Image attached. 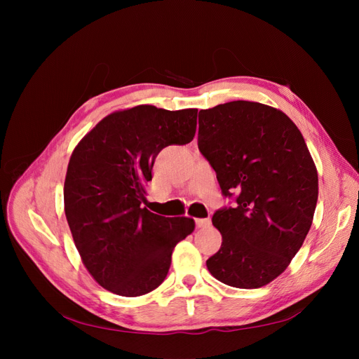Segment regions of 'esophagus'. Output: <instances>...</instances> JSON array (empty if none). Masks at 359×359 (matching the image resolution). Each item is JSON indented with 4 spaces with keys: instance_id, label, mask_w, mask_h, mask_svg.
<instances>
[{
    "instance_id": "34e87169",
    "label": "esophagus",
    "mask_w": 359,
    "mask_h": 359,
    "mask_svg": "<svg viewBox=\"0 0 359 359\" xmlns=\"http://www.w3.org/2000/svg\"><path fill=\"white\" fill-rule=\"evenodd\" d=\"M194 223H196L198 227H206V226H210L211 220L210 219H196L194 220Z\"/></svg>"
}]
</instances>
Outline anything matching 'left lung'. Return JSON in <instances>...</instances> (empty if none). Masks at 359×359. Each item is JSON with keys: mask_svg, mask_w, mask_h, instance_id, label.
<instances>
[{"mask_svg": "<svg viewBox=\"0 0 359 359\" xmlns=\"http://www.w3.org/2000/svg\"><path fill=\"white\" fill-rule=\"evenodd\" d=\"M198 147L223 196L236 202L212 215L223 241L206 266L227 286L262 287L311 227L319 184L306 140L286 114L236 100L199 112Z\"/></svg>", "mask_w": 359, "mask_h": 359, "instance_id": "obj_1", "label": "left lung"}]
</instances>
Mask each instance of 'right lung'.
<instances>
[{
    "label": "right lung",
    "mask_w": 359,
    "mask_h": 359,
    "mask_svg": "<svg viewBox=\"0 0 359 359\" xmlns=\"http://www.w3.org/2000/svg\"><path fill=\"white\" fill-rule=\"evenodd\" d=\"M196 119L198 109L140 104L103 118L73 151L64 182L67 223L86 269L116 295L158 287L173 248L194 229L193 219H169L142 203L156 157L191 142Z\"/></svg>",
    "instance_id": "1"
}]
</instances>
